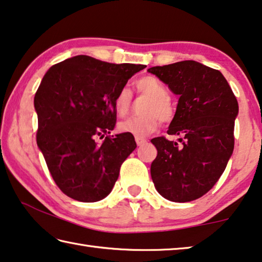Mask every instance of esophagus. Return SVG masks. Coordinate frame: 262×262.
<instances>
[{
  "label": "esophagus",
  "instance_id": "34e87169",
  "mask_svg": "<svg viewBox=\"0 0 262 262\" xmlns=\"http://www.w3.org/2000/svg\"><path fill=\"white\" fill-rule=\"evenodd\" d=\"M135 141H136V144L139 145V147L140 145H143L145 142H147V140L143 139V137H135Z\"/></svg>",
  "mask_w": 262,
  "mask_h": 262
}]
</instances>
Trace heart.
I'll return each instance as SVG.
<instances>
[{
    "mask_svg": "<svg viewBox=\"0 0 262 262\" xmlns=\"http://www.w3.org/2000/svg\"><path fill=\"white\" fill-rule=\"evenodd\" d=\"M135 86L140 94L147 96L150 100L144 107V117L130 118L118 125L120 133L136 137H145L156 132L161 119L163 122L171 121L174 117V107L168 98V91L164 83L157 77L144 76L137 79ZM132 92L128 88H122L114 98V110L118 115L125 117L132 105Z\"/></svg>",
    "mask_w": 262,
    "mask_h": 262,
    "instance_id": "obj_1",
    "label": "heart"
}]
</instances>
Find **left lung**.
<instances>
[{"instance_id":"8db88e82","label":"left lung","mask_w":262,"mask_h":262,"mask_svg":"<svg viewBox=\"0 0 262 262\" xmlns=\"http://www.w3.org/2000/svg\"><path fill=\"white\" fill-rule=\"evenodd\" d=\"M149 73L179 96L168 135L155 137L157 157L150 173L157 192L172 202H189L212 188L223 173L234 147L238 101L221 72L187 60L151 67Z\"/></svg>"}]
</instances>
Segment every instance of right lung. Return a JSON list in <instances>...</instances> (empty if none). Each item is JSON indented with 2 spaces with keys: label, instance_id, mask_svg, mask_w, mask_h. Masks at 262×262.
<instances>
[{
  "label": "right lung",
  "instance_id": "1",
  "mask_svg": "<svg viewBox=\"0 0 262 262\" xmlns=\"http://www.w3.org/2000/svg\"><path fill=\"white\" fill-rule=\"evenodd\" d=\"M144 64H114L77 55L52 66L34 96L37 144L55 184L81 202L103 200L134 151L130 134L114 129V98ZM97 138H104L100 144Z\"/></svg>",
  "mask_w": 262,
  "mask_h": 262
}]
</instances>
